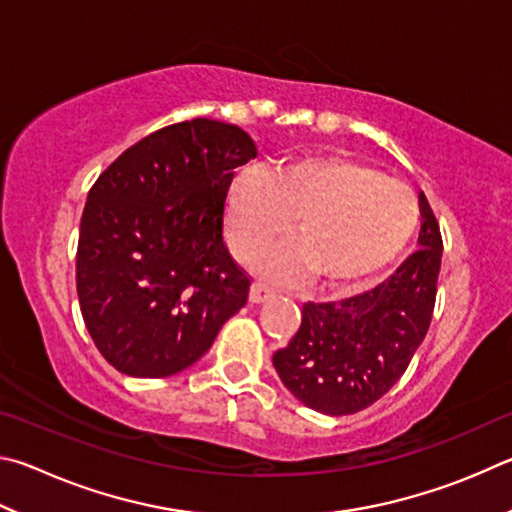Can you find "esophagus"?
<instances>
[{
	"mask_svg": "<svg viewBox=\"0 0 512 512\" xmlns=\"http://www.w3.org/2000/svg\"><path fill=\"white\" fill-rule=\"evenodd\" d=\"M272 290L267 288V285H263V283H254L251 285V290H249V301L251 303H265L267 299H272Z\"/></svg>",
	"mask_w": 512,
	"mask_h": 512,
	"instance_id": "obj_1",
	"label": "esophagus"
}]
</instances>
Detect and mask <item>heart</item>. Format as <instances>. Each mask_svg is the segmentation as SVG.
I'll return each instance as SVG.
<instances>
[{
  "label": "heart",
  "instance_id": "heart-1",
  "mask_svg": "<svg viewBox=\"0 0 512 512\" xmlns=\"http://www.w3.org/2000/svg\"><path fill=\"white\" fill-rule=\"evenodd\" d=\"M292 218L297 242L265 251L258 270L279 281L315 272L326 288L351 290L380 279L405 254L418 202L407 184L346 155L249 168L231 182L224 220L240 261L283 236Z\"/></svg>",
  "mask_w": 512,
  "mask_h": 512
}]
</instances>
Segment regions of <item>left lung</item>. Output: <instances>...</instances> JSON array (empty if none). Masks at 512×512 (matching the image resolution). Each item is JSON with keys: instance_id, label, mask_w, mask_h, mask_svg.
Segmentation results:
<instances>
[{"instance_id": "8db88e82", "label": "left lung", "mask_w": 512, "mask_h": 512, "mask_svg": "<svg viewBox=\"0 0 512 512\" xmlns=\"http://www.w3.org/2000/svg\"><path fill=\"white\" fill-rule=\"evenodd\" d=\"M418 245L387 281L351 299L303 303L301 326L272 362L303 405L328 416L357 414L380 400L414 357L432 324L441 227L420 193Z\"/></svg>"}]
</instances>
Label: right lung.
<instances>
[{"label": "right lung", "mask_w": 512, "mask_h": 512, "mask_svg": "<svg viewBox=\"0 0 512 512\" xmlns=\"http://www.w3.org/2000/svg\"><path fill=\"white\" fill-rule=\"evenodd\" d=\"M258 150L238 125H166L89 188L76 290L101 355L132 378H168L209 351L251 279L224 245L233 170Z\"/></svg>", "instance_id": "1"}]
</instances>
